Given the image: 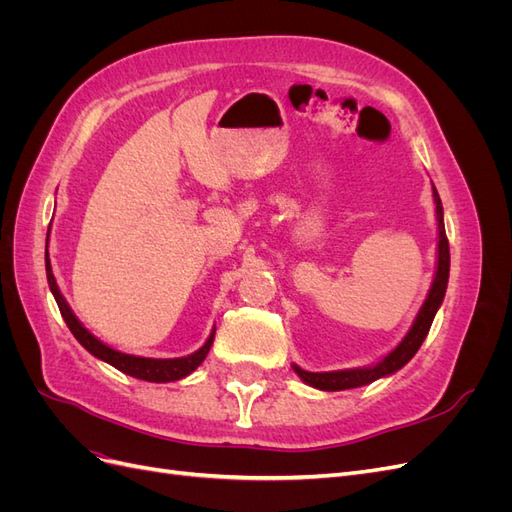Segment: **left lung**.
<instances>
[{
    "label": "left lung",
    "instance_id": "obj_1",
    "mask_svg": "<svg viewBox=\"0 0 512 512\" xmlns=\"http://www.w3.org/2000/svg\"><path fill=\"white\" fill-rule=\"evenodd\" d=\"M433 200H436V215H438V271L436 277H433L431 290L427 294V299L418 312L412 329L408 335L401 339V344L384 356V359L374 365V367H363V369H342V371H320V374H314V371H305L299 365H292V369L297 371V376L307 382L309 386L320 391H346V389H356V386H363L374 382L378 378H384L389 374H395L397 369L404 367L416 350L421 348L425 342V337L431 329L433 316H436L438 307L444 301V292L448 284V269H451V252H448V239H446V230H444V215H442V200L438 196V190L433 188Z\"/></svg>",
    "mask_w": 512,
    "mask_h": 512
}]
</instances>
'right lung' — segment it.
<instances>
[{
	"instance_id": "right-lung-1",
	"label": "right lung",
	"mask_w": 512,
	"mask_h": 512,
	"mask_svg": "<svg viewBox=\"0 0 512 512\" xmlns=\"http://www.w3.org/2000/svg\"><path fill=\"white\" fill-rule=\"evenodd\" d=\"M46 247H49V237H46ZM44 260H46V280H49L51 292H53V297H55V301L59 305L61 316H64V320L68 324V329L72 331V335L76 339H79V344L87 352L98 356V359L106 361L108 365L117 367L119 371H123V374H128V376L138 378V380H147V382H175V380H181V378H185L188 374H192V371L205 361V356L209 354V348L213 344L215 329L209 335V339H207L203 348H198L194 354L181 356V359H147V356L123 354L119 350H113L111 346L102 344L98 337H94L83 327V324L79 322V318L72 314V309L68 307L66 299L61 297V292H59L57 282H55V275L51 271L49 250H46V258Z\"/></svg>"
}]
</instances>
